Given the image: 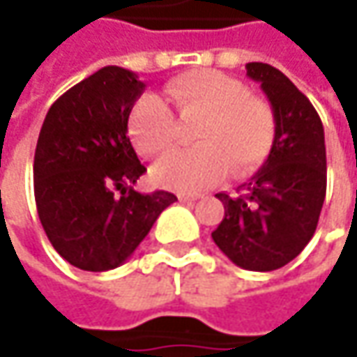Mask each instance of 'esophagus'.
Masks as SVG:
<instances>
[{
  "label": "esophagus",
  "instance_id": "34e87169",
  "mask_svg": "<svg viewBox=\"0 0 357 357\" xmlns=\"http://www.w3.org/2000/svg\"><path fill=\"white\" fill-rule=\"evenodd\" d=\"M178 199L181 203H193L197 202L199 197H197V195H183V193H181V195H178Z\"/></svg>",
  "mask_w": 357,
  "mask_h": 357
}]
</instances>
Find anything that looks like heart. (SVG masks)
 <instances>
[{"mask_svg":"<svg viewBox=\"0 0 357 357\" xmlns=\"http://www.w3.org/2000/svg\"><path fill=\"white\" fill-rule=\"evenodd\" d=\"M181 116H202L195 130L199 146L176 150L152 167L160 188L197 193L227 174H247L268 158L277 122L271 106L249 96L247 86L219 70H191L166 86ZM134 148L142 155H160L176 142L178 122L172 108L155 94H142L128 116Z\"/></svg>","mask_w":357,"mask_h":357,"instance_id":"heart-1","label":"heart"}]
</instances>
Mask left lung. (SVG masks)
<instances>
[{
  "label": "left lung",
  "instance_id": "8db88e82",
  "mask_svg": "<svg viewBox=\"0 0 357 357\" xmlns=\"http://www.w3.org/2000/svg\"><path fill=\"white\" fill-rule=\"evenodd\" d=\"M247 77L266 94L277 136L239 195H215L225 217L211 237L237 266L268 273L296 259L316 231L326 197L324 128L312 102L278 68L247 63Z\"/></svg>",
  "mask_w": 357,
  "mask_h": 357
}]
</instances>
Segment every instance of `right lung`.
<instances>
[{
  "label": "right lung",
  "instance_id": "add662e5",
  "mask_svg": "<svg viewBox=\"0 0 357 357\" xmlns=\"http://www.w3.org/2000/svg\"><path fill=\"white\" fill-rule=\"evenodd\" d=\"M144 82L122 67H102L49 108L33 162L35 203L47 237L73 266L105 273L128 261L169 191L138 193L146 167L128 138V116Z\"/></svg>",
  "mask_w": 357,
  "mask_h": 357
}]
</instances>
